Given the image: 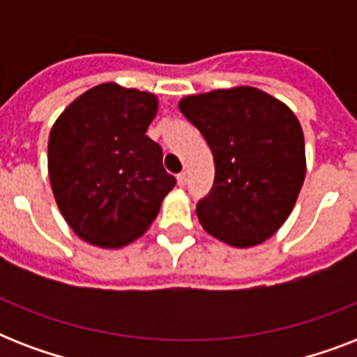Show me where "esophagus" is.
I'll return each instance as SVG.
<instances>
[{
    "label": "esophagus",
    "instance_id": "obj_1",
    "mask_svg": "<svg viewBox=\"0 0 357 357\" xmlns=\"http://www.w3.org/2000/svg\"><path fill=\"white\" fill-rule=\"evenodd\" d=\"M178 185L179 187H185V185H187V172L178 174Z\"/></svg>",
    "mask_w": 357,
    "mask_h": 357
}]
</instances>
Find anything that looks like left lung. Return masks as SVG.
<instances>
[{
    "label": "left lung",
    "instance_id": "8db88e82",
    "mask_svg": "<svg viewBox=\"0 0 357 357\" xmlns=\"http://www.w3.org/2000/svg\"><path fill=\"white\" fill-rule=\"evenodd\" d=\"M179 109L215 161L211 190L196 206L202 226L237 248L272 237L305 178L304 133L293 111L254 86L183 98Z\"/></svg>",
    "mask_w": 357,
    "mask_h": 357
}]
</instances>
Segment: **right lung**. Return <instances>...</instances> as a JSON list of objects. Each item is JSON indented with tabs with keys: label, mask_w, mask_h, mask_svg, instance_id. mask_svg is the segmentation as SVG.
Here are the masks:
<instances>
[{
	"label": "right lung",
	"mask_w": 357,
	"mask_h": 357,
	"mask_svg": "<svg viewBox=\"0 0 357 357\" xmlns=\"http://www.w3.org/2000/svg\"><path fill=\"white\" fill-rule=\"evenodd\" d=\"M157 113L150 92L103 83L64 109L47 142L57 206L83 241L120 248L155 220L176 178L146 135Z\"/></svg>",
	"instance_id": "right-lung-1"
}]
</instances>
